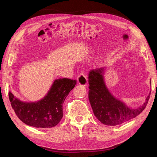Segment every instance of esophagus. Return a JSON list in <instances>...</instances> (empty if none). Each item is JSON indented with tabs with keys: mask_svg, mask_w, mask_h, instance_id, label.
Instances as JSON below:
<instances>
[{
	"mask_svg": "<svg viewBox=\"0 0 157 157\" xmlns=\"http://www.w3.org/2000/svg\"><path fill=\"white\" fill-rule=\"evenodd\" d=\"M77 81L79 84L82 85V86H86L88 84L87 77L84 73H80L78 75L77 77Z\"/></svg>",
	"mask_w": 157,
	"mask_h": 157,
	"instance_id": "1",
	"label": "esophagus"
}]
</instances>
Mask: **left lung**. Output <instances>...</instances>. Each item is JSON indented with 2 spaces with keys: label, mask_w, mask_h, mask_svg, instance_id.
Masks as SVG:
<instances>
[{
  "label": "left lung",
  "mask_w": 157,
  "mask_h": 157,
  "mask_svg": "<svg viewBox=\"0 0 157 157\" xmlns=\"http://www.w3.org/2000/svg\"><path fill=\"white\" fill-rule=\"evenodd\" d=\"M103 68L92 69L88 75V98L94 115L103 124L116 126L140 115L148 103L151 94L141 107H128L109 92L103 80Z\"/></svg>",
  "instance_id": "1"
}]
</instances>
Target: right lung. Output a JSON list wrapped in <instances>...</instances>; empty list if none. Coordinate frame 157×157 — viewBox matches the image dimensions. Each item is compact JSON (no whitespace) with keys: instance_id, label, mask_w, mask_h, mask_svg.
<instances>
[{"instance_id":"add662e5","label":"right lung","mask_w":157,"mask_h":157,"mask_svg":"<svg viewBox=\"0 0 157 157\" xmlns=\"http://www.w3.org/2000/svg\"><path fill=\"white\" fill-rule=\"evenodd\" d=\"M77 84L70 78L55 80L46 96L37 102H23L9 92L12 109L25 124L35 128H52L56 126L63 117V103Z\"/></svg>"}]
</instances>
